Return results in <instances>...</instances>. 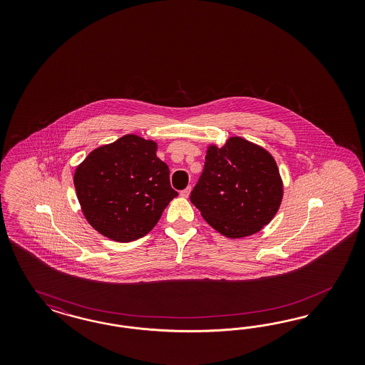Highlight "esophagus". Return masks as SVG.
<instances>
[{
  "instance_id": "1",
  "label": "esophagus",
  "mask_w": 365,
  "mask_h": 365,
  "mask_svg": "<svg viewBox=\"0 0 365 365\" xmlns=\"http://www.w3.org/2000/svg\"><path fill=\"white\" fill-rule=\"evenodd\" d=\"M190 192H191V186H188V187L185 188V190H182V191H180V195H182L183 198H187L188 195H190Z\"/></svg>"
}]
</instances>
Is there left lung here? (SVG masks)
Returning <instances> with one entry per match:
<instances>
[{
	"mask_svg": "<svg viewBox=\"0 0 365 365\" xmlns=\"http://www.w3.org/2000/svg\"><path fill=\"white\" fill-rule=\"evenodd\" d=\"M191 203L205 221L229 238L259 232L279 209L284 186L276 160L265 148L240 136L209 145Z\"/></svg>",
	"mask_w": 365,
	"mask_h": 365,
	"instance_id": "obj_1",
	"label": "left lung"
}]
</instances>
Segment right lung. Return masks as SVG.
<instances>
[{
  "mask_svg": "<svg viewBox=\"0 0 365 365\" xmlns=\"http://www.w3.org/2000/svg\"><path fill=\"white\" fill-rule=\"evenodd\" d=\"M156 148L154 140L124 135L89 153L76 168L73 183L83 214L104 237L118 242L142 238L177 197Z\"/></svg>",
  "mask_w": 365,
  "mask_h": 365,
  "instance_id": "right-lung-1",
  "label": "right lung"
}]
</instances>
